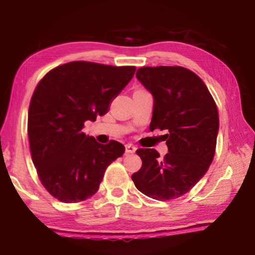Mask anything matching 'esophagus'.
Listing matches in <instances>:
<instances>
[{
	"label": "esophagus",
	"instance_id": "34e87169",
	"mask_svg": "<svg viewBox=\"0 0 255 255\" xmlns=\"http://www.w3.org/2000/svg\"><path fill=\"white\" fill-rule=\"evenodd\" d=\"M136 146H133L132 144H127L126 145V153L127 154H132L136 152Z\"/></svg>",
	"mask_w": 255,
	"mask_h": 255
}]
</instances>
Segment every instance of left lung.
Instances as JSON below:
<instances>
[{
	"label": "left lung",
	"instance_id": "obj_1",
	"mask_svg": "<svg viewBox=\"0 0 255 255\" xmlns=\"http://www.w3.org/2000/svg\"><path fill=\"white\" fill-rule=\"evenodd\" d=\"M137 80L153 96L150 130H169V153L137 149L143 165L131 175L136 188L156 200H172L191 190L214 159L219 118L217 106L204 82L180 66L141 67Z\"/></svg>",
	"mask_w": 255,
	"mask_h": 255
}]
</instances>
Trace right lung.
<instances>
[{"mask_svg":"<svg viewBox=\"0 0 255 255\" xmlns=\"http://www.w3.org/2000/svg\"><path fill=\"white\" fill-rule=\"evenodd\" d=\"M135 71L71 62L47 73L37 85L28 114L30 150L42 185L59 201L92 197L107 167L124 155L122 143L100 144L82 129L109 111Z\"/></svg>","mask_w":255,"mask_h":255,"instance_id":"right-lung-1","label":"right lung"}]
</instances>
